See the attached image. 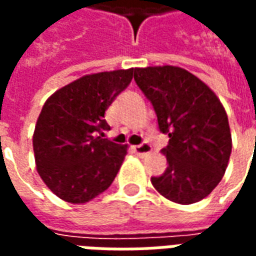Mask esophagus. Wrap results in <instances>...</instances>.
Segmentation results:
<instances>
[{
    "label": "esophagus",
    "instance_id": "esophagus-1",
    "mask_svg": "<svg viewBox=\"0 0 256 256\" xmlns=\"http://www.w3.org/2000/svg\"><path fill=\"white\" fill-rule=\"evenodd\" d=\"M133 150L134 154H137L138 156H145L152 152V146H150V142H142V144L133 146Z\"/></svg>",
    "mask_w": 256,
    "mask_h": 256
}]
</instances>
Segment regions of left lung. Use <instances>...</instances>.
Returning <instances> with one entry per match:
<instances>
[{"label":"left lung","mask_w":256,"mask_h":256,"mask_svg":"<svg viewBox=\"0 0 256 256\" xmlns=\"http://www.w3.org/2000/svg\"><path fill=\"white\" fill-rule=\"evenodd\" d=\"M134 80L150 101L160 133L166 172L152 185L174 203L192 204L208 196L225 174L232 152L228 115L207 84L172 66L134 68Z\"/></svg>","instance_id":"obj_1"}]
</instances>
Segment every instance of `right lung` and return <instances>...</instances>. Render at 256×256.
I'll list each match as a JSON object with an SVG mask.
<instances>
[{
    "label": "right lung",
    "instance_id": "obj_1",
    "mask_svg": "<svg viewBox=\"0 0 256 256\" xmlns=\"http://www.w3.org/2000/svg\"><path fill=\"white\" fill-rule=\"evenodd\" d=\"M134 68L86 75L52 94L36 120L32 146L38 174L56 196L86 203L110 188L128 145L104 138V119L133 79Z\"/></svg>",
    "mask_w": 256,
    "mask_h": 256
}]
</instances>
